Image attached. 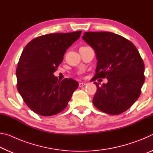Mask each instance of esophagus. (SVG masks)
Returning a JSON list of instances; mask_svg holds the SVG:
<instances>
[{
  "instance_id": "1",
  "label": "esophagus",
  "mask_w": 153,
  "mask_h": 153,
  "mask_svg": "<svg viewBox=\"0 0 153 153\" xmlns=\"http://www.w3.org/2000/svg\"><path fill=\"white\" fill-rule=\"evenodd\" d=\"M85 83L84 82H80L79 84V87H83L84 86H85Z\"/></svg>"
}]
</instances>
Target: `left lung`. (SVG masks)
<instances>
[{
    "label": "left lung",
    "instance_id": "obj_1",
    "mask_svg": "<svg viewBox=\"0 0 153 153\" xmlns=\"http://www.w3.org/2000/svg\"><path fill=\"white\" fill-rule=\"evenodd\" d=\"M83 40L94 49L97 59V78L108 82H94L97 90L92 102L98 109L110 115H119L130 108L141 93L145 77L144 64L133 43L116 33L88 32Z\"/></svg>",
    "mask_w": 153,
    "mask_h": 153
}]
</instances>
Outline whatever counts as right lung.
Returning a JSON list of instances; mask_svg holds the SVG:
<instances>
[{
    "instance_id": "add662e5",
    "label": "right lung",
    "mask_w": 153,
    "mask_h": 153,
    "mask_svg": "<svg viewBox=\"0 0 153 153\" xmlns=\"http://www.w3.org/2000/svg\"><path fill=\"white\" fill-rule=\"evenodd\" d=\"M81 33L41 36L30 41L23 51L16 69L17 90L27 107L38 115L52 116L61 112L78 87L76 80L58 81L53 74L67 49Z\"/></svg>"
}]
</instances>
